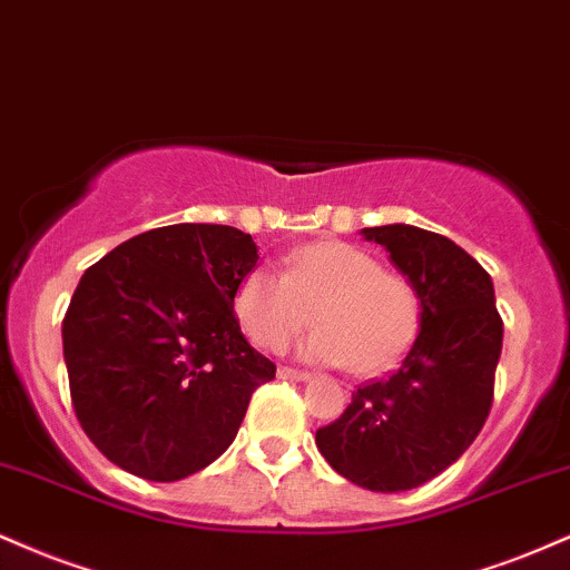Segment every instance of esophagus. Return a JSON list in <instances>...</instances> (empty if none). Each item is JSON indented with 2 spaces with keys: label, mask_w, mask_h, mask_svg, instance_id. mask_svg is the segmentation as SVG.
<instances>
[{
  "label": "esophagus",
  "mask_w": 570,
  "mask_h": 570,
  "mask_svg": "<svg viewBox=\"0 0 570 570\" xmlns=\"http://www.w3.org/2000/svg\"><path fill=\"white\" fill-rule=\"evenodd\" d=\"M277 376H279V379H287V381H309V379H312L309 373L296 371V367H279Z\"/></svg>",
  "instance_id": "34e87169"
}]
</instances>
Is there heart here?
Here are the masks:
<instances>
[{
	"label": "heart",
	"mask_w": 570,
	"mask_h": 570,
	"mask_svg": "<svg viewBox=\"0 0 570 570\" xmlns=\"http://www.w3.org/2000/svg\"><path fill=\"white\" fill-rule=\"evenodd\" d=\"M234 314L258 350L277 352L306 325L323 327L301 354L327 365H352L379 376L405 357L421 325L419 287L400 272L381 269L363 247L338 239L301 245L285 272L256 266L234 291Z\"/></svg>",
	"instance_id": "b5f03b06"
}]
</instances>
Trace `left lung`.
<instances>
[{
  "mask_svg": "<svg viewBox=\"0 0 570 570\" xmlns=\"http://www.w3.org/2000/svg\"><path fill=\"white\" fill-rule=\"evenodd\" d=\"M363 234L419 287L421 327L397 371L352 392L314 440L354 485L397 493L438 478L483 430L504 323L491 274L453 239L407 224Z\"/></svg>",
  "mask_w": 570,
  "mask_h": 570,
  "instance_id": "left-lung-1",
  "label": "left lung"
}]
</instances>
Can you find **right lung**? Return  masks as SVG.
Here are the masks:
<instances>
[{"label": "right lung", "instance_id": "right-lung-1", "mask_svg": "<svg viewBox=\"0 0 570 570\" xmlns=\"http://www.w3.org/2000/svg\"><path fill=\"white\" fill-rule=\"evenodd\" d=\"M256 261L253 237L234 226L173 224L82 274L63 317L71 403L125 472L173 483L234 443L253 392L277 371L234 317V291Z\"/></svg>", "mask_w": 570, "mask_h": 570}]
</instances>
